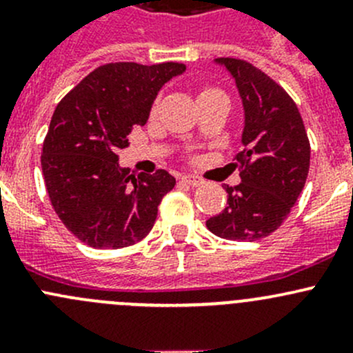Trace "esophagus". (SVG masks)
I'll return each instance as SVG.
<instances>
[{
	"instance_id": "esophagus-1",
	"label": "esophagus",
	"mask_w": 353,
	"mask_h": 353,
	"mask_svg": "<svg viewBox=\"0 0 353 353\" xmlns=\"http://www.w3.org/2000/svg\"><path fill=\"white\" fill-rule=\"evenodd\" d=\"M181 181H183V183H186V184H190V186H201V184H205V181L201 179V177H198V176H183L181 177Z\"/></svg>"
}]
</instances>
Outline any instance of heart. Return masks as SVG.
<instances>
[{
	"label": "heart",
	"instance_id": "b5f03b06",
	"mask_svg": "<svg viewBox=\"0 0 353 353\" xmlns=\"http://www.w3.org/2000/svg\"><path fill=\"white\" fill-rule=\"evenodd\" d=\"M215 92H220V90H216V88H210V87H206V88H203L201 92H199V97H203V95L215 94ZM157 109H159V102H154V105H152V110H150V112H152V114H155V112H157Z\"/></svg>",
	"mask_w": 353,
	"mask_h": 353
}]
</instances>
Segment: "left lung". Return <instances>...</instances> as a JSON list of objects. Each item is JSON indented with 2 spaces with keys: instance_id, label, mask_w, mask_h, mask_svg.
Segmentation results:
<instances>
[{
  "instance_id": "8db88e82",
  "label": "left lung",
  "mask_w": 353,
  "mask_h": 353,
  "mask_svg": "<svg viewBox=\"0 0 353 353\" xmlns=\"http://www.w3.org/2000/svg\"><path fill=\"white\" fill-rule=\"evenodd\" d=\"M243 97L244 150L236 155L243 183L225 186L227 206L206 220L215 236L258 241L275 232L304 190L311 145L297 105L282 85L239 58H219Z\"/></svg>"
}]
</instances>
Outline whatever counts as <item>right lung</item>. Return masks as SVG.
<instances>
[{
  "mask_svg": "<svg viewBox=\"0 0 353 353\" xmlns=\"http://www.w3.org/2000/svg\"><path fill=\"white\" fill-rule=\"evenodd\" d=\"M183 63H105L56 105L42 143L49 201L65 227L95 249H119L143 239L162 198L176 186L167 170L140 174L117 165L133 126H143L152 102Z\"/></svg>",
  "mask_w": 353,
  "mask_h": 353,
  "instance_id": "right-lung-1",
  "label": "right lung"
}]
</instances>
